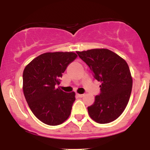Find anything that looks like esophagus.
<instances>
[{
    "instance_id": "34e87169",
    "label": "esophagus",
    "mask_w": 150,
    "mask_h": 150,
    "mask_svg": "<svg viewBox=\"0 0 150 150\" xmlns=\"http://www.w3.org/2000/svg\"><path fill=\"white\" fill-rule=\"evenodd\" d=\"M77 96L78 97L82 98V97H83L84 96H85V94H77Z\"/></svg>"
}]
</instances>
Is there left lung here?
I'll list each match as a JSON object with an SVG mask.
<instances>
[{
    "instance_id": "8db88e82",
    "label": "left lung",
    "mask_w": 150,
    "mask_h": 150,
    "mask_svg": "<svg viewBox=\"0 0 150 150\" xmlns=\"http://www.w3.org/2000/svg\"><path fill=\"white\" fill-rule=\"evenodd\" d=\"M77 53L88 65L94 78L101 83L100 94L87 107L89 116L98 123H111L122 114L131 94L132 79L128 63L106 49Z\"/></svg>"
}]
</instances>
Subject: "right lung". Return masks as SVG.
<instances>
[{"mask_svg":"<svg viewBox=\"0 0 150 150\" xmlns=\"http://www.w3.org/2000/svg\"><path fill=\"white\" fill-rule=\"evenodd\" d=\"M77 57L73 52L45 53L32 60L24 70L26 101L34 116L45 124L60 125L70 116L75 92H65L55 86L59 85V78Z\"/></svg>","mask_w":150,"mask_h":150,"instance_id":"obj_1","label":"right lung"}]
</instances>
